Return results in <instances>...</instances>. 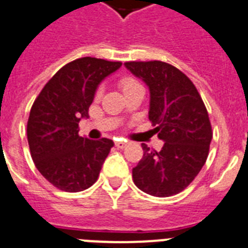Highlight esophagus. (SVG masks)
<instances>
[{"mask_svg":"<svg viewBox=\"0 0 248 248\" xmlns=\"http://www.w3.org/2000/svg\"><path fill=\"white\" fill-rule=\"evenodd\" d=\"M114 145H116V147H118V149H124V147L127 146V141L118 140L114 142Z\"/></svg>","mask_w":248,"mask_h":248,"instance_id":"34e87169","label":"esophagus"}]
</instances>
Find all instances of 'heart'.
I'll return each mask as SVG.
<instances>
[{"mask_svg": "<svg viewBox=\"0 0 248 248\" xmlns=\"http://www.w3.org/2000/svg\"><path fill=\"white\" fill-rule=\"evenodd\" d=\"M120 87L121 89L124 91V93H126L128 92V91H131V89H135L137 88V87H140V84H139L134 78H131V77H122V78L120 79ZM101 93L102 89H99L97 95H101Z\"/></svg>", "mask_w": 248, "mask_h": 248, "instance_id": "b5f03b06", "label": "heart"}]
</instances>
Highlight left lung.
<instances>
[{
	"label": "left lung",
	"instance_id": "left-lung-1",
	"mask_svg": "<svg viewBox=\"0 0 248 248\" xmlns=\"http://www.w3.org/2000/svg\"><path fill=\"white\" fill-rule=\"evenodd\" d=\"M124 66L149 87V120L163 140L159 153L142 143L143 156L132 169L137 188L154 197L184 190L199 174L209 153L212 126L195 85L164 62H128Z\"/></svg>",
	"mask_w": 248,
	"mask_h": 248
}]
</instances>
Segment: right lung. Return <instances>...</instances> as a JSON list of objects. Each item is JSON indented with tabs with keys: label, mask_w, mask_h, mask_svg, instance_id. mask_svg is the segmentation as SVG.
I'll return each mask as SVG.
<instances>
[{
	"label": "right lung",
	"mask_w": 248,
	"mask_h": 248,
	"mask_svg": "<svg viewBox=\"0 0 248 248\" xmlns=\"http://www.w3.org/2000/svg\"><path fill=\"white\" fill-rule=\"evenodd\" d=\"M121 65V62L91 57L73 60L54 74L31 107V157L41 175L60 190H85L98 179L114 143L109 139L80 137L78 124L89 117V106L102 80Z\"/></svg>",
	"instance_id": "add662e5"
}]
</instances>
